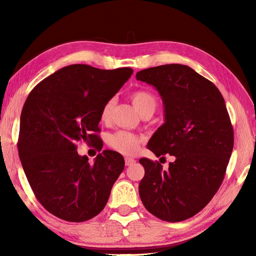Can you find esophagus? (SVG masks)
I'll return each instance as SVG.
<instances>
[{"label": "esophagus", "instance_id": "34e87169", "mask_svg": "<svg viewBox=\"0 0 256 256\" xmlns=\"http://www.w3.org/2000/svg\"><path fill=\"white\" fill-rule=\"evenodd\" d=\"M134 162H135L134 158H130V157H126V158H125V165L126 166H132Z\"/></svg>", "mask_w": 256, "mask_h": 256}]
</instances>
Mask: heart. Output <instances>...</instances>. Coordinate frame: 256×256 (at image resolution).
I'll return each mask as SVG.
<instances>
[{"label":"heart","instance_id":"b5f03b06","mask_svg":"<svg viewBox=\"0 0 256 256\" xmlns=\"http://www.w3.org/2000/svg\"><path fill=\"white\" fill-rule=\"evenodd\" d=\"M133 106L140 112V114L148 112L153 114L157 106L156 96L148 90H138L133 92L131 96ZM113 106V100H108L101 110V120L106 121L110 118L111 110ZM140 138L133 133L126 131H118L110 135L108 138V144L113 150L124 155H133L138 152L140 148Z\"/></svg>","mask_w":256,"mask_h":256}]
</instances>
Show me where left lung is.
Here are the masks:
<instances>
[{
	"instance_id": "left-lung-1",
	"label": "left lung",
	"mask_w": 256,
	"mask_h": 256,
	"mask_svg": "<svg viewBox=\"0 0 256 256\" xmlns=\"http://www.w3.org/2000/svg\"><path fill=\"white\" fill-rule=\"evenodd\" d=\"M136 79L153 86L164 104L165 122L148 148L157 157H175L167 170L140 160V197L157 218L184 221L202 210L224 182L234 140L226 102L211 81L184 64L140 70Z\"/></svg>"
}]
</instances>
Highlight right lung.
Segmentation results:
<instances>
[{
  "label": "right lung",
  "mask_w": 256,
  "mask_h": 256,
  "mask_svg": "<svg viewBox=\"0 0 256 256\" xmlns=\"http://www.w3.org/2000/svg\"><path fill=\"white\" fill-rule=\"evenodd\" d=\"M132 68L103 70L70 64L40 81L20 114L18 155L36 198L52 214L70 222L94 218L104 208L124 158L106 150L94 164L77 143L101 150L99 122L104 103L122 88Z\"/></svg>",
  "instance_id": "add662e5"
}]
</instances>
